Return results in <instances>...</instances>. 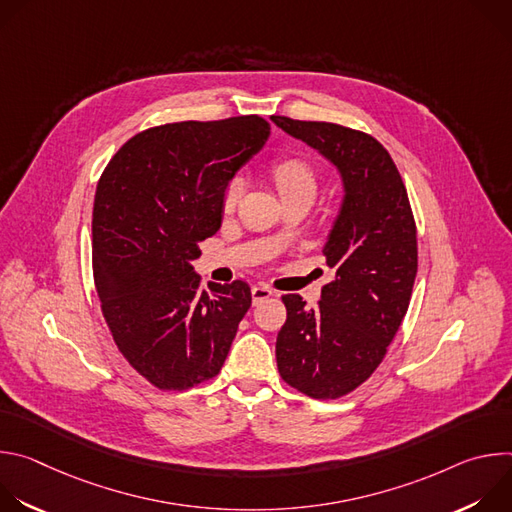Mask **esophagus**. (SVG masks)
Wrapping results in <instances>:
<instances>
[{
  "label": "esophagus",
  "mask_w": 512,
  "mask_h": 512,
  "mask_svg": "<svg viewBox=\"0 0 512 512\" xmlns=\"http://www.w3.org/2000/svg\"><path fill=\"white\" fill-rule=\"evenodd\" d=\"M275 294V291L271 289V287H267V285H253V289H251V296H253V304H259V302H263V300H267V298H271Z\"/></svg>",
  "instance_id": "obj_1"
}]
</instances>
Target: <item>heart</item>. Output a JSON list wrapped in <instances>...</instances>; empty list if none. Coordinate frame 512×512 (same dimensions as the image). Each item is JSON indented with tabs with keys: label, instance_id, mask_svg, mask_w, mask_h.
<instances>
[{
	"label": "heart",
	"instance_id": "obj_1",
	"mask_svg": "<svg viewBox=\"0 0 512 512\" xmlns=\"http://www.w3.org/2000/svg\"><path fill=\"white\" fill-rule=\"evenodd\" d=\"M271 176L283 200L300 198V196L314 198L320 182L318 170L314 168V164L300 156H285L275 160L271 166ZM245 190H247V182L239 174L227 182L223 190V200H221L225 214H231L237 210L239 202L245 196Z\"/></svg>",
	"mask_w": 512,
	"mask_h": 512
}]
</instances>
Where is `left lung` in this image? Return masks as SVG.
I'll use <instances>...</instances> for the list:
<instances>
[{"label": "left lung", "instance_id": "left-lung-1", "mask_svg": "<svg viewBox=\"0 0 512 512\" xmlns=\"http://www.w3.org/2000/svg\"><path fill=\"white\" fill-rule=\"evenodd\" d=\"M338 170L344 202L324 247L336 277L316 310L281 296L287 320L275 342L281 379L312 399H338L383 362L411 302L417 227L401 174L369 133L326 121L271 115Z\"/></svg>", "mask_w": 512, "mask_h": 512}]
</instances>
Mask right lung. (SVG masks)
Here are the masks:
<instances>
[{
  "instance_id": "obj_1",
  "label": "right lung",
  "mask_w": 512,
  "mask_h": 512,
  "mask_svg": "<svg viewBox=\"0 0 512 512\" xmlns=\"http://www.w3.org/2000/svg\"><path fill=\"white\" fill-rule=\"evenodd\" d=\"M259 115L139 131L103 170L93 206V277L123 358L160 391L221 373L251 287L208 283L198 243L223 221V190L269 135Z\"/></svg>"
}]
</instances>
